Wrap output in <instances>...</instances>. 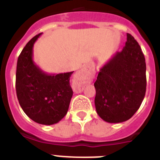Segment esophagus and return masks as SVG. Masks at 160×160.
<instances>
[{
  "instance_id": "obj_1",
  "label": "esophagus",
  "mask_w": 160,
  "mask_h": 160,
  "mask_svg": "<svg viewBox=\"0 0 160 160\" xmlns=\"http://www.w3.org/2000/svg\"><path fill=\"white\" fill-rule=\"evenodd\" d=\"M94 69L93 67H84L79 70L74 76L73 81V90L77 94L82 92L86 84L90 82L94 75Z\"/></svg>"
}]
</instances>
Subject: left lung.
Instances as JSON below:
<instances>
[{"instance_id": "1", "label": "left lung", "mask_w": 160, "mask_h": 160, "mask_svg": "<svg viewBox=\"0 0 160 160\" xmlns=\"http://www.w3.org/2000/svg\"><path fill=\"white\" fill-rule=\"evenodd\" d=\"M146 87L145 58L137 41L128 33L122 51L100 69L94 82L98 114L111 123L130 119L140 107Z\"/></svg>"}]
</instances>
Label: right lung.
Masks as SVG:
<instances>
[{
	"label": "right lung",
	"mask_w": 160,
	"mask_h": 160,
	"mask_svg": "<svg viewBox=\"0 0 160 160\" xmlns=\"http://www.w3.org/2000/svg\"><path fill=\"white\" fill-rule=\"evenodd\" d=\"M36 35L22 49L17 64L16 91L20 106L32 121L52 125L66 114L73 96L70 79L73 72L49 74L32 60Z\"/></svg>",
	"instance_id": "obj_1"
}]
</instances>
